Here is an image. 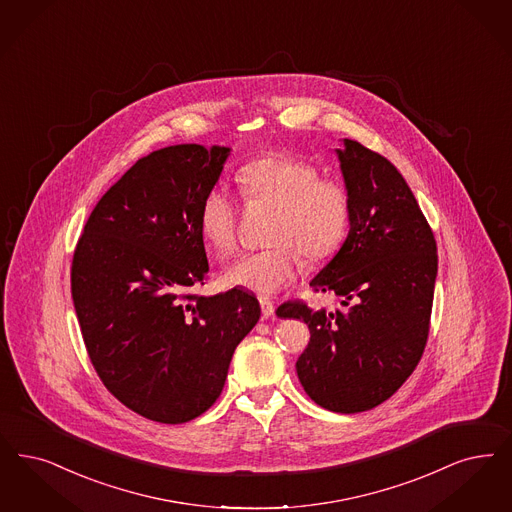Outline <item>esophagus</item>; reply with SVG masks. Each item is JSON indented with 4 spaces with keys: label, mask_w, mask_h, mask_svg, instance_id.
<instances>
[{
    "label": "esophagus",
    "mask_w": 512,
    "mask_h": 512,
    "mask_svg": "<svg viewBox=\"0 0 512 512\" xmlns=\"http://www.w3.org/2000/svg\"><path fill=\"white\" fill-rule=\"evenodd\" d=\"M261 310H263V318H272L274 316V303L268 297H259Z\"/></svg>",
    "instance_id": "34e87169"
}]
</instances>
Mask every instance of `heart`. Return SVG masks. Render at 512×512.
Wrapping results in <instances>:
<instances>
[{
	"instance_id": "obj_1",
	"label": "heart",
	"mask_w": 512,
	"mask_h": 512,
	"mask_svg": "<svg viewBox=\"0 0 512 512\" xmlns=\"http://www.w3.org/2000/svg\"><path fill=\"white\" fill-rule=\"evenodd\" d=\"M236 181L247 204L274 207L265 240L270 246L240 255L226 266L228 286L272 295L289 286L303 255L310 263L331 257L347 238L350 198L339 181L320 177L307 160L289 154H265L240 167ZM205 244L219 255L238 246V209L225 186L215 184L198 213Z\"/></svg>"
}]
</instances>
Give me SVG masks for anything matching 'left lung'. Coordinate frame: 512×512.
I'll return each instance as SVG.
<instances>
[{
	"instance_id": "1",
	"label": "left lung",
	"mask_w": 512,
	"mask_h": 512,
	"mask_svg": "<svg viewBox=\"0 0 512 512\" xmlns=\"http://www.w3.org/2000/svg\"><path fill=\"white\" fill-rule=\"evenodd\" d=\"M350 198V230L310 282L333 291L341 310L303 301L278 307L301 318L310 343L295 368L308 396L337 413L368 411L400 389L427 345L436 240L408 183L389 160L358 141L337 150Z\"/></svg>"
}]
</instances>
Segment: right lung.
<instances>
[{"mask_svg":"<svg viewBox=\"0 0 512 512\" xmlns=\"http://www.w3.org/2000/svg\"><path fill=\"white\" fill-rule=\"evenodd\" d=\"M230 148L175 144L141 158L95 205L72 259L89 360L125 408L165 425L215 404L232 354L259 322L244 289L207 280L198 213Z\"/></svg>","mask_w":512,"mask_h":512,"instance_id":"right-lung-1","label":"right lung"}]
</instances>
